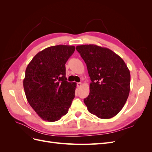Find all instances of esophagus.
Masks as SVG:
<instances>
[{"label": "esophagus", "instance_id": "1", "mask_svg": "<svg viewBox=\"0 0 152 152\" xmlns=\"http://www.w3.org/2000/svg\"><path fill=\"white\" fill-rule=\"evenodd\" d=\"M81 86H82V83H81V82H78V83H77V86L78 87H80Z\"/></svg>", "mask_w": 152, "mask_h": 152}]
</instances>
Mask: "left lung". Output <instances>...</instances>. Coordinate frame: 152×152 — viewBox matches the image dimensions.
Wrapping results in <instances>:
<instances>
[{
  "label": "left lung",
  "mask_w": 152,
  "mask_h": 152,
  "mask_svg": "<svg viewBox=\"0 0 152 152\" xmlns=\"http://www.w3.org/2000/svg\"><path fill=\"white\" fill-rule=\"evenodd\" d=\"M91 78L89 95L84 99L88 111L99 118L120 112L130 91V71L112 50L94 44L77 45Z\"/></svg>",
  "instance_id": "8db88e82"
}]
</instances>
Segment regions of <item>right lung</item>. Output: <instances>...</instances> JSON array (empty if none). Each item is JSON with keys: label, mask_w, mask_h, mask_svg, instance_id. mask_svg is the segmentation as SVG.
<instances>
[{"label": "right lung", "mask_w": 152, "mask_h": 152, "mask_svg": "<svg viewBox=\"0 0 152 152\" xmlns=\"http://www.w3.org/2000/svg\"><path fill=\"white\" fill-rule=\"evenodd\" d=\"M75 47L58 45L37 54L27 66L23 80L28 103L43 120L55 122L66 115L75 97V82H68L65 64Z\"/></svg>", "instance_id": "obj_1"}]
</instances>
